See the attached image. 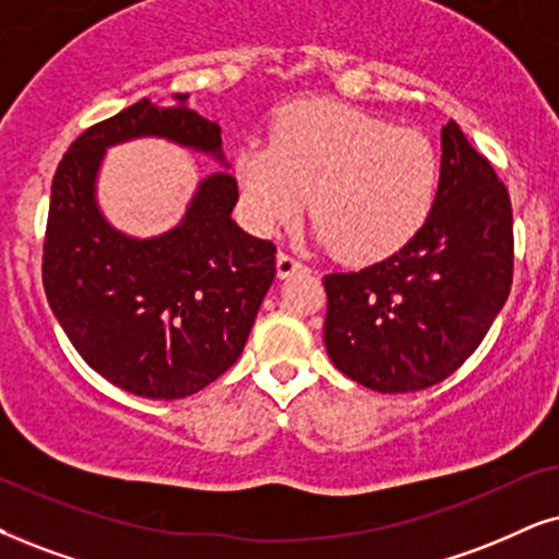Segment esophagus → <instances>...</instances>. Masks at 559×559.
<instances>
[{"mask_svg": "<svg viewBox=\"0 0 559 559\" xmlns=\"http://www.w3.org/2000/svg\"><path fill=\"white\" fill-rule=\"evenodd\" d=\"M275 267H278V275H281V278H288V275H292V273L301 271L304 263H301L299 258H294L292 252H284V250H281V252H278V258H275Z\"/></svg>", "mask_w": 559, "mask_h": 559, "instance_id": "34e87169", "label": "esophagus"}]
</instances>
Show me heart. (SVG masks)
Listing matches in <instances>:
<instances>
[{"label": "heart", "instance_id": "obj_1", "mask_svg": "<svg viewBox=\"0 0 559 559\" xmlns=\"http://www.w3.org/2000/svg\"><path fill=\"white\" fill-rule=\"evenodd\" d=\"M252 227L273 235L307 209L337 258L373 263L428 222L438 157L428 136L341 103H301L278 118L271 144L237 157Z\"/></svg>", "mask_w": 559, "mask_h": 559}]
</instances>
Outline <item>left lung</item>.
I'll list each match as a JSON object with an SVG mask.
<instances>
[{
	"label": "left lung",
	"mask_w": 559,
	"mask_h": 559,
	"mask_svg": "<svg viewBox=\"0 0 559 559\" xmlns=\"http://www.w3.org/2000/svg\"><path fill=\"white\" fill-rule=\"evenodd\" d=\"M428 222L364 271L328 273L324 348L373 392H418L451 377L490 330L513 284L511 195L449 121Z\"/></svg>",
	"instance_id": "8db88e82"
}]
</instances>
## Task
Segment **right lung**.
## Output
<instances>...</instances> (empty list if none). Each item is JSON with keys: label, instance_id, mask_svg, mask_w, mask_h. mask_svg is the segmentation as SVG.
<instances>
[{"label": "right lung", "instance_id": "obj_1", "mask_svg": "<svg viewBox=\"0 0 559 559\" xmlns=\"http://www.w3.org/2000/svg\"><path fill=\"white\" fill-rule=\"evenodd\" d=\"M139 100L90 126L53 175L44 239V288L90 369L150 400L201 392L231 369L275 278V245L231 222L229 173L198 186L167 235L133 239L105 222L95 178L108 146L165 136L222 159V129L186 108Z\"/></svg>", "mask_w": 559, "mask_h": 559}]
</instances>
